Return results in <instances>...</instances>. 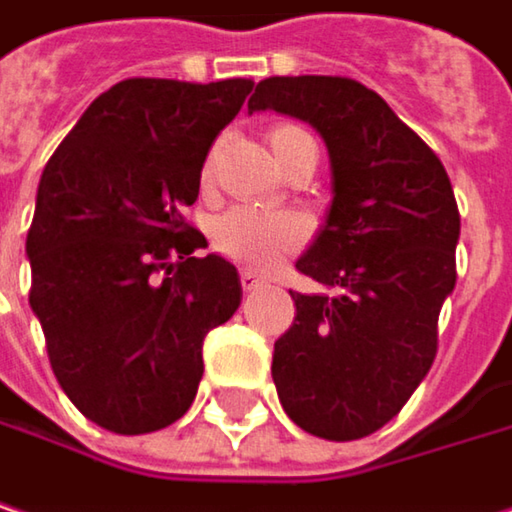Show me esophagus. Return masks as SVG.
I'll use <instances>...</instances> for the list:
<instances>
[{"mask_svg":"<svg viewBox=\"0 0 512 512\" xmlns=\"http://www.w3.org/2000/svg\"><path fill=\"white\" fill-rule=\"evenodd\" d=\"M240 284H243V289H246V292H255V289H260V286L266 284V281H263V278H260L257 272L246 269V272L240 275Z\"/></svg>","mask_w":512,"mask_h":512,"instance_id":"1","label":"esophagus"}]
</instances>
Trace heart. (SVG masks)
<instances>
[{
    "label": "heart",
    "instance_id": "1",
    "mask_svg": "<svg viewBox=\"0 0 512 512\" xmlns=\"http://www.w3.org/2000/svg\"><path fill=\"white\" fill-rule=\"evenodd\" d=\"M307 133L295 124H278L269 130V147L281 162L286 150ZM307 237V223L292 211H269V208H231L214 223V243L231 260L263 269L281 260L286 252L298 249Z\"/></svg>",
    "mask_w": 512,
    "mask_h": 512
}]
</instances>
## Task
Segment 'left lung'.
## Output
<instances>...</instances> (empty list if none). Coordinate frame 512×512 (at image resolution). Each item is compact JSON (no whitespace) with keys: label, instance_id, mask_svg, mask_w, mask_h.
Masks as SVG:
<instances>
[{"label":"left lung","instance_id":"8db88e82","mask_svg":"<svg viewBox=\"0 0 512 512\" xmlns=\"http://www.w3.org/2000/svg\"><path fill=\"white\" fill-rule=\"evenodd\" d=\"M316 130L330 159V208L295 260L321 292L295 301L272 379L295 426L359 440L400 414L437 353V316L455 289L461 217L426 141L350 77H266L252 112Z\"/></svg>","mask_w":512,"mask_h":512}]
</instances>
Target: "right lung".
I'll return each instance as SVG.
<instances>
[{
	"instance_id": "1",
	"label": "right lung",
	"mask_w": 512,
	"mask_h": 512,
	"mask_svg": "<svg viewBox=\"0 0 512 512\" xmlns=\"http://www.w3.org/2000/svg\"><path fill=\"white\" fill-rule=\"evenodd\" d=\"M252 86L121 80L40 176L28 301L60 388L115 435L165 429L191 408L205 333L243 301L231 260L196 257L208 240L182 208L196 202L205 156Z\"/></svg>"
}]
</instances>
